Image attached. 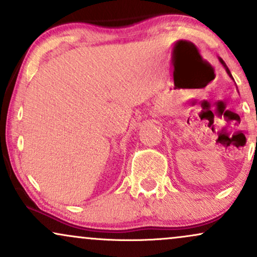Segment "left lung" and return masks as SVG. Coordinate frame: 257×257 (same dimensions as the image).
I'll return each instance as SVG.
<instances>
[{
	"label": "left lung",
	"mask_w": 257,
	"mask_h": 257,
	"mask_svg": "<svg viewBox=\"0 0 257 257\" xmlns=\"http://www.w3.org/2000/svg\"><path fill=\"white\" fill-rule=\"evenodd\" d=\"M219 60H220V63H221V64H222V65H223V67H225V69H226V71H227V73H228V75H229V77H232V75H231V72H229V70H228V67H227V66H226V64H225V61H223V60H222V59H221V58H219Z\"/></svg>",
	"instance_id": "obj_1"
}]
</instances>
